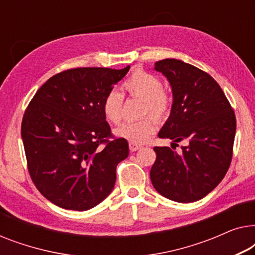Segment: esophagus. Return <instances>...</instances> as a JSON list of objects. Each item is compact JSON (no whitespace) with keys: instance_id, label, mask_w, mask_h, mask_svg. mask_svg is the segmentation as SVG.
Here are the masks:
<instances>
[{"instance_id":"obj_1","label":"esophagus","mask_w":255,"mask_h":255,"mask_svg":"<svg viewBox=\"0 0 255 255\" xmlns=\"http://www.w3.org/2000/svg\"><path fill=\"white\" fill-rule=\"evenodd\" d=\"M128 148H130L131 152H135V151H138L139 148H141V145L133 144V142H128Z\"/></svg>"}]
</instances>
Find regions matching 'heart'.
<instances>
[{"label":"heart","instance_id":"b5f03b06","mask_svg":"<svg viewBox=\"0 0 255 255\" xmlns=\"http://www.w3.org/2000/svg\"><path fill=\"white\" fill-rule=\"evenodd\" d=\"M123 88L130 96L144 100L142 115L149 114L158 121L168 116L172 108V97L163 90V83L159 76L139 69L125 80ZM123 106V94L117 90H110L107 94L103 100L102 109L104 116L110 123L118 124L122 121ZM155 128V121L152 117H144L138 121L125 122L115 130V133L133 144H142L151 138Z\"/></svg>","mask_w":255,"mask_h":255}]
</instances>
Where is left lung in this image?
Listing matches in <instances>:
<instances>
[{
  "label": "left lung",
  "instance_id": "1",
  "mask_svg": "<svg viewBox=\"0 0 255 255\" xmlns=\"http://www.w3.org/2000/svg\"><path fill=\"white\" fill-rule=\"evenodd\" d=\"M173 90L169 118L159 138L183 141L174 147H154L156 159L149 176L163 197L190 203L201 200L224 179L233 155L236 115L224 92L207 72L176 59L155 62Z\"/></svg>",
  "mask_w": 255,
  "mask_h": 255
}]
</instances>
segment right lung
Instances as JSON below:
<instances>
[{
  "instance_id": "1",
  "label": "right lung",
  "mask_w": 255,
  "mask_h": 255,
  "mask_svg": "<svg viewBox=\"0 0 255 255\" xmlns=\"http://www.w3.org/2000/svg\"><path fill=\"white\" fill-rule=\"evenodd\" d=\"M128 69L60 72L27 106L22 121L27 170L40 194L58 207L86 211L113 191L128 144L111 133L102 103Z\"/></svg>"
}]
</instances>
